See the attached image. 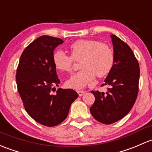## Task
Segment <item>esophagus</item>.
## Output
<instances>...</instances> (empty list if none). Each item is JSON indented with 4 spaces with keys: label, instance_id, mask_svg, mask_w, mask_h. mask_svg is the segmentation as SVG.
I'll use <instances>...</instances> for the list:
<instances>
[{
    "label": "esophagus",
    "instance_id": "esophagus-1",
    "mask_svg": "<svg viewBox=\"0 0 152 152\" xmlns=\"http://www.w3.org/2000/svg\"><path fill=\"white\" fill-rule=\"evenodd\" d=\"M84 92H84V91H81V90L77 91V93L79 94V96H82V95L84 94Z\"/></svg>",
    "mask_w": 152,
    "mask_h": 152
}]
</instances>
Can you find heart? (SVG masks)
Segmentation results:
<instances>
[{
  "label": "heart",
  "instance_id": "heart-1",
  "mask_svg": "<svg viewBox=\"0 0 152 152\" xmlns=\"http://www.w3.org/2000/svg\"><path fill=\"white\" fill-rule=\"evenodd\" d=\"M71 56L63 51H57L53 55L56 69L70 72L73 62H79V71L73 74L65 82L67 87L81 89L92 81L95 75L99 78L109 73L114 63L112 49L107 44L95 40H79L70 47Z\"/></svg>",
  "mask_w": 152,
  "mask_h": 152
}]
</instances>
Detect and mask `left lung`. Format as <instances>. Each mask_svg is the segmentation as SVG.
I'll list each match as a JSON object with an SVG mask.
<instances>
[{"mask_svg": "<svg viewBox=\"0 0 152 152\" xmlns=\"http://www.w3.org/2000/svg\"><path fill=\"white\" fill-rule=\"evenodd\" d=\"M111 38L114 63L102 84L110 87L105 93L91 91L95 97L91 114L106 124L120 120L130 112L138 96L140 77L139 64L130 47L115 35Z\"/></svg>", "mask_w": 152, "mask_h": 152, "instance_id": "1", "label": "left lung"}]
</instances>
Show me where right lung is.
I'll return each instance as SVG.
<instances>
[{"mask_svg":"<svg viewBox=\"0 0 152 152\" xmlns=\"http://www.w3.org/2000/svg\"><path fill=\"white\" fill-rule=\"evenodd\" d=\"M63 43L61 38L49 36L36 38L22 52L16 74L17 89L27 113L47 127L63 122L79 95L72 89L59 88L55 94L52 92L60 82L53 63L54 50Z\"/></svg>","mask_w":152,"mask_h":152,"instance_id":"obj_1","label":"right lung"}]
</instances>
